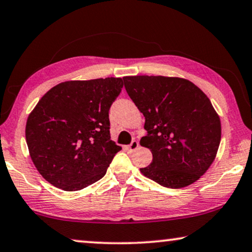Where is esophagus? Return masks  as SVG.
<instances>
[{
  "instance_id": "1",
  "label": "esophagus",
  "mask_w": 252,
  "mask_h": 252,
  "mask_svg": "<svg viewBox=\"0 0 252 252\" xmlns=\"http://www.w3.org/2000/svg\"><path fill=\"white\" fill-rule=\"evenodd\" d=\"M138 148V142L136 140H133L130 142L129 145H127V150L129 151H135Z\"/></svg>"
}]
</instances>
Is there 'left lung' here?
I'll return each mask as SVG.
<instances>
[{
    "label": "left lung",
    "mask_w": 252,
    "mask_h": 252,
    "mask_svg": "<svg viewBox=\"0 0 252 252\" xmlns=\"http://www.w3.org/2000/svg\"><path fill=\"white\" fill-rule=\"evenodd\" d=\"M123 81L145 117L141 145L153 157L141 173L169 189L198 181L213 163L221 136L220 117L208 96L184 78L127 76Z\"/></svg>",
    "instance_id": "obj_1"
}]
</instances>
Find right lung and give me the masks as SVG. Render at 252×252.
<instances>
[{
	"label": "right lung",
	"mask_w": 252,
	"mask_h": 252,
	"mask_svg": "<svg viewBox=\"0 0 252 252\" xmlns=\"http://www.w3.org/2000/svg\"><path fill=\"white\" fill-rule=\"evenodd\" d=\"M124 86L108 77L58 84L26 124L29 155L39 174L63 191H79L107 173L122 150L110 140L109 110Z\"/></svg>",
	"instance_id": "1"
}]
</instances>
